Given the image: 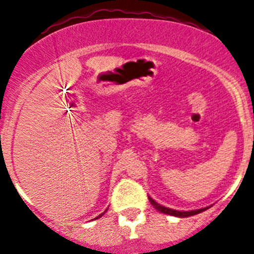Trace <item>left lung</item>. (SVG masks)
<instances>
[{
	"label": "left lung",
	"mask_w": 254,
	"mask_h": 254,
	"mask_svg": "<svg viewBox=\"0 0 254 254\" xmlns=\"http://www.w3.org/2000/svg\"><path fill=\"white\" fill-rule=\"evenodd\" d=\"M149 202L151 203V205H153L154 208L156 209V210L160 211V213L169 214V215H174V216H179V218H187V216L195 215V214L202 213V211H204V210H206V209H208V208H202V209H198V210L179 211V210H174V209H170V208H166V206H163V205L158 204V203H156L154 199H151L150 197H149Z\"/></svg>",
	"instance_id": "8db88e82"
}]
</instances>
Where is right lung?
<instances>
[{
	"label": "right lung",
	"mask_w": 254,
	"mask_h": 254,
	"mask_svg": "<svg viewBox=\"0 0 254 254\" xmlns=\"http://www.w3.org/2000/svg\"><path fill=\"white\" fill-rule=\"evenodd\" d=\"M103 214H104V213H103ZM103 214H100V215H99V216H96V219H98V218H100V216L103 215Z\"/></svg>",
	"instance_id": "add662e5"
}]
</instances>
